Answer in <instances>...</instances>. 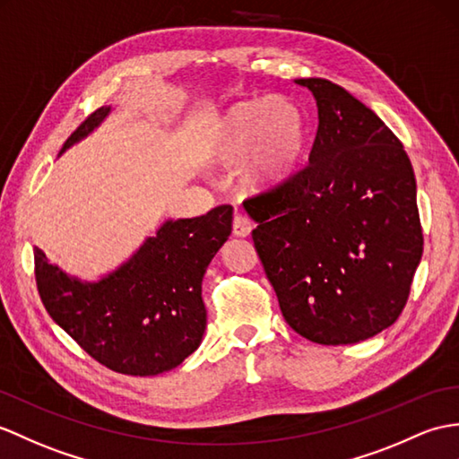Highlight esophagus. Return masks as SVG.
<instances>
[{
    "label": "esophagus",
    "instance_id": "obj_1",
    "mask_svg": "<svg viewBox=\"0 0 459 459\" xmlns=\"http://www.w3.org/2000/svg\"><path fill=\"white\" fill-rule=\"evenodd\" d=\"M252 229H254V225H252V221L248 217L234 215V219H232V234H234V237H248Z\"/></svg>",
    "mask_w": 459,
    "mask_h": 459
}]
</instances>
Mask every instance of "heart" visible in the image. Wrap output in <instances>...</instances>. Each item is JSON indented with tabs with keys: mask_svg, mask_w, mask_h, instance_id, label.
I'll return each instance as SVG.
<instances>
[{
	"mask_svg": "<svg viewBox=\"0 0 459 459\" xmlns=\"http://www.w3.org/2000/svg\"><path fill=\"white\" fill-rule=\"evenodd\" d=\"M305 117L290 100L260 95L230 105L212 129V158L238 164L248 156L247 176L260 189L285 184L301 162Z\"/></svg>",
	"mask_w": 459,
	"mask_h": 459,
	"instance_id": "1",
	"label": "heart"
}]
</instances>
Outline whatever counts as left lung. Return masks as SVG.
Listing matches in <instances>:
<instances>
[{"instance_id": "8db88e82", "label": "left lung", "mask_w": 459, "mask_h": 459, "mask_svg": "<svg viewBox=\"0 0 459 459\" xmlns=\"http://www.w3.org/2000/svg\"><path fill=\"white\" fill-rule=\"evenodd\" d=\"M295 82L318 108L308 164L244 209L287 325L316 344H354L407 305L424 244L417 179L399 138L354 95Z\"/></svg>"}]
</instances>
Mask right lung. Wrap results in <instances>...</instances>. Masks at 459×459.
I'll use <instances>...</instances> for the list:
<instances>
[{
	"label": "right lung",
	"mask_w": 459,
	"mask_h": 459,
	"mask_svg": "<svg viewBox=\"0 0 459 459\" xmlns=\"http://www.w3.org/2000/svg\"><path fill=\"white\" fill-rule=\"evenodd\" d=\"M108 113L109 108L93 111L64 148L91 133ZM230 230V205L166 221L129 262L95 283L68 278L35 247L40 301L101 366L125 376L164 374L201 344L207 326L201 281Z\"/></svg>",
	"instance_id": "1"
}]
</instances>
